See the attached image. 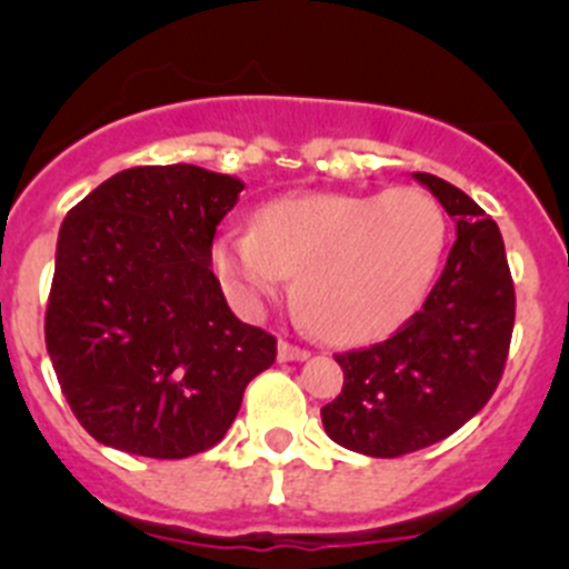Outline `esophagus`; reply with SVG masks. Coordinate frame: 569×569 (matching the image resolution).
<instances>
[{
  "instance_id": "obj_1",
  "label": "esophagus",
  "mask_w": 569,
  "mask_h": 569,
  "mask_svg": "<svg viewBox=\"0 0 569 569\" xmlns=\"http://www.w3.org/2000/svg\"><path fill=\"white\" fill-rule=\"evenodd\" d=\"M310 350H305V347L299 345H290V341L281 339L279 341V361H301V359H308Z\"/></svg>"
}]
</instances>
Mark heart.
I'll return each mask as SVG.
<instances>
[{
    "mask_svg": "<svg viewBox=\"0 0 569 569\" xmlns=\"http://www.w3.org/2000/svg\"><path fill=\"white\" fill-rule=\"evenodd\" d=\"M447 219L421 188L299 193L253 213V228L216 236L213 268L256 310L296 273V299L321 339L356 345L393 330L427 293Z\"/></svg>",
    "mask_w": 569,
    "mask_h": 569,
    "instance_id": "b5f03b06",
    "label": "heart"
}]
</instances>
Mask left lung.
<instances>
[{"label": "left lung", "instance_id": "1", "mask_svg": "<svg viewBox=\"0 0 569 569\" xmlns=\"http://www.w3.org/2000/svg\"><path fill=\"white\" fill-rule=\"evenodd\" d=\"M456 219V241L425 305L387 341L336 353L345 387L321 407L336 445L399 459L453 436L499 387L516 288L499 224L465 190L416 173Z\"/></svg>", "mask_w": 569, "mask_h": 569}]
</instances>
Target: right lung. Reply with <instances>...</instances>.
I'll list each match as a JSON object with an SVG mask.
<instances>
[{"mask_svg": "<svg viewBox=\"0 0 569 569\" xmlns=\"http://www.w3.org/2000/svg\"><path fill=\"white\" fill-rule=\"evenodd\" d=\"M241 190L196 164H144L64 216L44 345L70 410L102 445L148 459L202 453L276 361V336L236 319L210 270Z\"/></svg>", "mask_w": 569, "mask_h": 569, "instance_id": "right-lung-1", "label": "right lung"}]
</instances>
